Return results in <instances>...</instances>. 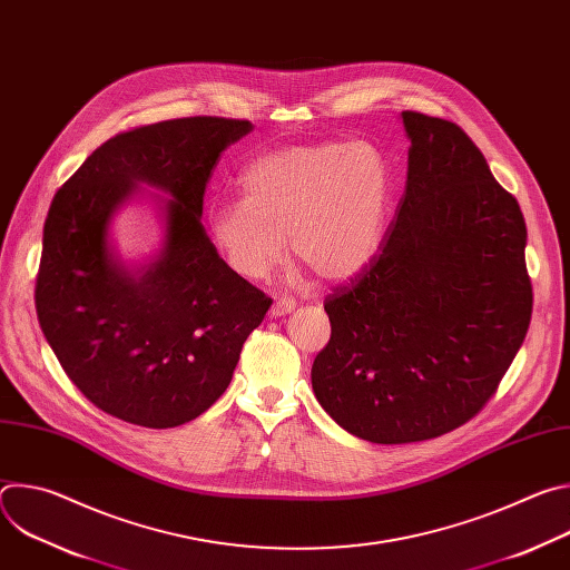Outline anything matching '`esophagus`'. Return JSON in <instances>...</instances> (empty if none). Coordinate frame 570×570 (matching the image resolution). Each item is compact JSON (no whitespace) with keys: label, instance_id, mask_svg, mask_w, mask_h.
Returning a JSON list of instances; mask_svg holds the SVG:
<instances>
[{"label":"esophagus","instance_id":"1","mask_svg":"<svg viewBox=\"0 0 570 570\" xmlns=\"http://www.w3.org/2000/svg\"><path fill=\"white\" fill-rule=\"evenodd\" d=\"M293 308H295V299H293V297H279V299H275V304L271 306V315H273V317H282V315L291 313Z\"/></svg>","mask_w":570,"mask_h":570}]
</instances>
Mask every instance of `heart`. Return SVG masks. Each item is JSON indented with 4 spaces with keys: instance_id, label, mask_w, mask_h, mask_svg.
<instances>
[{
    "instance_id": "obj_1",
    "label": "heart",
    "mask_w": 570,
    "mask_h": 570,
    "mask_svg": "<svg viewBox=\"0 0 570 570\" xmlns=\"http://www.w3.org/2000/svg\"><path fill=\"white\" fill-rule=\"evenodd\" d=\"M240 200H216L207 229L227 266L266 279L293 259L324 282H345L376 257L390 207V176L376 148L322 141L273 150L243 171Z\"/></svg>"
}]
</instances>
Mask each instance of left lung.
<instances>
[{"instance_id": "1", "label": "left lung", "mask_w": 570, "mask_h": 570, "mask_svg": "<svg viewBox=\"0 0 570 570\" xmlns=\"http://www.w3.org/2000/svg\"><path fill=\"white\" fill-rule=\"evenodd\" d=\"M409 180L372 264L324 297L315 399L374 444L440 438L492 399L530 327L525 220L453 121L401 112Z\"/></svg>"}]
</instances>
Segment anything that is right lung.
Returning a JSON list of instances; mask_svg holds the SVG:
<instances>
[{"mask_svg": "<svg viewBox=\"0 0 570 570\" xmlns=\"http://www.w3.org/2000/svg\"><path fill=\"white\" fill-rule=\"evenodd\" d=\"M250 130L246 119L185 117L119 132L51 200L40 327L69 381L121 422L174 429L203 415L273 304L218 257L200 223L220 153ZM137 181L173 198L166 246L132 274L111 255L107 229Z\"/></svg>", "mask_w": 570, "mask_h": 570, "instance_id": "obj_1", "label": "right lung"}]
</instances>
